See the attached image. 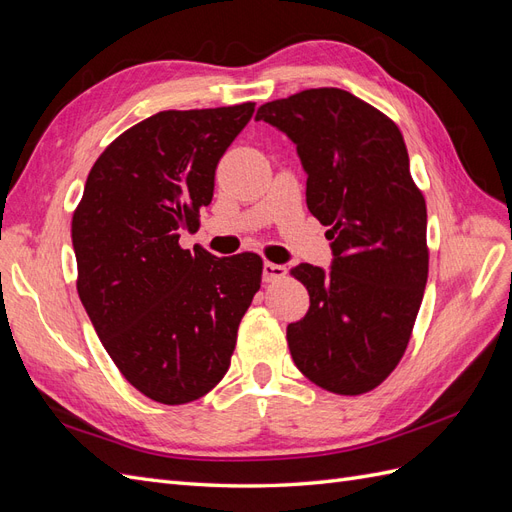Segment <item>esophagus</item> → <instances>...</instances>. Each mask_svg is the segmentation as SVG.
Wrapping results in <instances>:
<instances>
[{
	"label": "esophagus",
	"instance_id": "obj_1",
	"mask_svg": "<svg viewBox=\"0 0 512 512\" xmlns=\"http://www.w3.org/2000/svg\"><path fill=\"white\" fill-rule=\"evenodd\" d=\"M288 273V269L284 265H275V262H265V267H262V277H265V282H277V280H284Z\"/></svg>",
	"mask_w": 512,
	"mask_h": 512
}]
</instances>
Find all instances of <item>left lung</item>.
<instances>
[{"label": "left lung", "mask_w": 512, "mask_h": 512, "mask_svg": "<svg viewBox=\"0 0 512 512\" xmlns=\"http://www.w3.org/2000/svg\"><path fill=\"white\" fill-rule=\"evenodd\" d=\"M256 119L297 143L307 209L329 226L333 267L299 265L305 318L288 324L294 365L337 395L374 391L399 365L429 273L427 205L397 123L337 87L262 104Z\"/></svg>", "instance_id": "1"}]
</instances>
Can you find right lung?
I'll list each match as a JSON object with an SVG mask.
<instances>
[{
	"label": "right lung",
	"instance_id": "right-lung-1",
	"mask_svg": "<svg viewBox=\"0 0 512 512\" xmlns=\"http://www.w3.org/2000/svg\"><path fill=\"white\" fill-rule=\"evenodd\" d=\"M254 102L162 111L119 134L91 166L72 215L76 290L121 376L181 406L230 367L262 258L183 250L213 198L215 168Z\"/></svg>",
	"mask_w": 512,
	"mask_h": 512
}]
</instances>
